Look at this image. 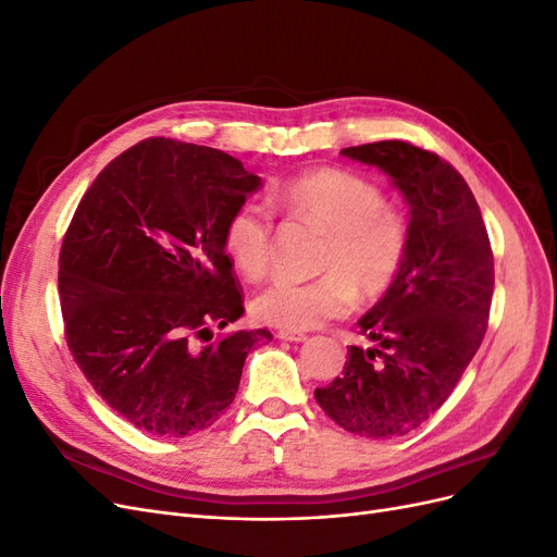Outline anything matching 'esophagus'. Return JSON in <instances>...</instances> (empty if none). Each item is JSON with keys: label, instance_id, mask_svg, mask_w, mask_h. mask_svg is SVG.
Segmentation results:
<instances>
[{"label": "esophagus", "instance_id": "obj_1", "mask_svg": "<svg viewBox=\"0 0 557 557\" xmlns=\"http://www.w3.org/2000/svg\"><path fill=\"white\" fill-rule=\"evenodd\" d=\"M276 336L281 342H305L307 339L305 332H288V330H278Z\"/></svg>", "mask_w": 557, "mask_h": 557}]
</instances>
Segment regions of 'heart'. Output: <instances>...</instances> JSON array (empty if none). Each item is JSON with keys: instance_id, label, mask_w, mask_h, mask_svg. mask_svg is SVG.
Segmentation results:
<instances>
[{"instance_id": "obj_1", "label": "heart", "mask_w": 557, "mask_h": 557, "mask_svg": "<svg viewBox=\"0 0 557 557\" xmlns=\"http://www.w3.org/2000/svg\"><path fill=\"white\" fill-rule=\"evenodd\" d=\"M274 207L290 221L325 234L315 281L278 278L252 299L260 323L288 332L318 327L346 315L364 299L393 288L409 250V223L387 205L376 183L339 170H320L285 181L274 193ZM274 218L260 201H244L223 227V244L237 272L250 281L267 274L272 258Z\"/></svg>"}]
</instances>
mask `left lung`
Returning a JSON list of instances; mask_svg holds the SVG:
<instances>
[{
    "label": "left lung",
    "mask_w": 557,
    "mask_h": 557,
    "mask_svg": "<svg viewBox=\"0 0 557 557\" xmlns=\"http://www.w3.org/2000/svg\"><path fill=\"white\" fill-rule=\"evenodd\" d=\"M383 170L409 201V250L395 285L360 318L374 348H348L315 401L344 430L387 440L442 407L476 356L491 318L495 262L481 209L453 164L411 141L344 148Z\"/></svg>",
    "instance_id": "8db88e82"
}]
</instances>
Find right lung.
I'll use <instances>...</instances> for the list:
<instances>
[{"label":"right lung","instance_id":"add662e5","mask_svg":"<svg viewBox=\"0 0 557 557\" xmlns=\"http://www.w3.org/2000/svg\"><path fill=\"white\" fill-rule=\"evenodd\" d=\"M260 178L223 150L150 137L111 160L60 248L64 339L113 411L156 436L209 428L269 330L218 334L244 313L225 252L230 213Z\"/></svg>","mask_w":557,"mask_h":557}]
</instances>
